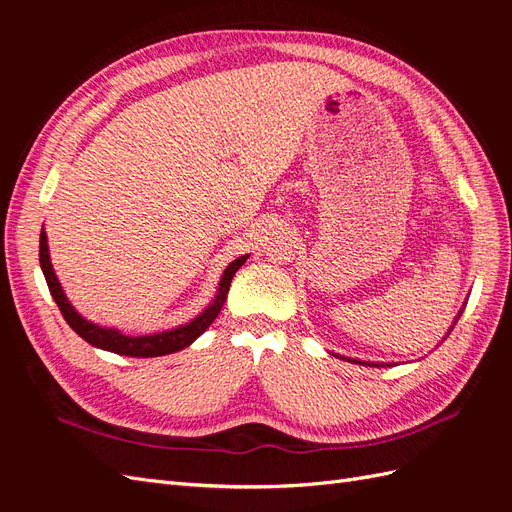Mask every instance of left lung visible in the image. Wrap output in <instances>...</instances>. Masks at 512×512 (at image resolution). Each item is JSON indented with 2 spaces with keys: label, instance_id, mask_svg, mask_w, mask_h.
Returning <instances> with one entry per match:
<instances>
[{
  "label": "left lung",
  "instance_id": "left-lung-1",
  "mask_svg": "<svg viewBox=\"0 0 512 512\" xmlns=\"http://www.w3.org/2000/svg\"><path fill=\"white\" fill-rule=\"evenodd\" d=\"M463 314V307H461V312L457 314V318H455V322L459 320V316ZM455 322H453V327H455ZM453 327H451V331H453ZM451 331H448L446 335H444V339L451 335ZM333 356H337V359H344V361H350V363H359V365H369V367H386L389 363H367V361H359V359H348V356H342V354H333Z\"/></svg>",
  "mask_w": 512,
  "mask_h": 512
}]
</instances>
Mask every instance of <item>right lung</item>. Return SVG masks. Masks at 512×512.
Instances as JSON below:
<instances>
[{
    "mask_svg": "<svg viewBox=\"0 0 512 512\" xmlns=\"http://www.w3.org/2000/svg\"><path fill=\"white\" fill-rule=\"evenodd\" d=\"M247 258H250V254L239 256L237 260L230 262V265L224 269V273L220 277L218 292H215L213 301L190 322H185V324H181V327H175V329L162 331V333L126 335V333H121L119 329L102 327V324L91 322V320L83 318L79 312H76L74 305L68 301L64 288H61L57 275H55V269L51 265V254H49V243H46L44 226H42V232H40V267H42V273H44V280H46V284H49L51 297L55 299L59 312L64 314V318L72 327V331L79 337H83L87 344L96 346L100 350H108V352L123 354V356H141V359H149V356L173 354V352L188 348L192 342H196V339L209 329V324L215 318H218L220 309H222V305L228 297L232 275H235L243 267V262Z\"/></svg>",
    "mask_w": 512,
    "mask_h": 512,
    "instance_id": "obj_1",
    "label": "right lung"
}]
</instances>
